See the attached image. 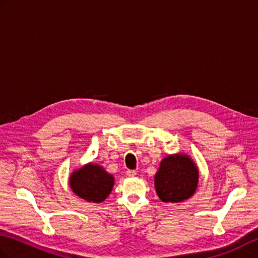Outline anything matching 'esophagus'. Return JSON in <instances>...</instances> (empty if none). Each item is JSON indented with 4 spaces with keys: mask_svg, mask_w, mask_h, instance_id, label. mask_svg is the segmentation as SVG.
<instances>
[{
    "mask_svg": "<svg viewBox=\"0 0 258 258\" xmlns=\"http://www.w3.org/2000/svg\"><path fill=\"white\" fill-rule=\"evenodd\" d=\"M125 173H127V176L128 177H135L136 175H137V172L135 171V169H128V171L125 172Z\"/></svg>",
    "mask_w": 258,
    "mask_h": 258,
    "instance_id": "34e87169",
    "label": "esophagus"
}]
</instances>
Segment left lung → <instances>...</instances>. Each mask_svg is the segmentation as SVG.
I'll use <instances>...</instances> for the list:
<instances>
[{"label":"left lung","mask_w":258,"mask_h":258,"mask_svg":"<svg viewBox=\"0 0 258 258\" xmlns=\"http://www.w3.org/2000/svg\"><path fill=\"white\" fill-rule=\"evenodd\" d=\"M158 196L164 203H179L189 198L198 184V169L187 155H169L161 162L155 175Z\"/></svg>","instance_id":"obj_1"}]
</instances>
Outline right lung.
Returning a JSON list of instances; mask_svg holds the SVG:
<instances>
[{"mask_svg": "<svg viewBox=\"0 0 258 258\" xmlns=\"http://www.w3.org/2000/svg\"><path fill=\"white\" fill-rule=\"evenodd\" d=\"M114 185V177L103 167L87 164L75 171L70 177L72 190L90 203H102L107 198Z\"/></svg>", "mask_w": 258, "mask_h": 258, "instance_id": "add662e5", "label": "right lung"}]
</instances>
